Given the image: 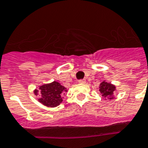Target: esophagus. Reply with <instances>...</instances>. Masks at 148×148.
Segmentation results:
<instances>
[{"mask_svg":"<svg viewBox=\"0 0 148 148\" xmlns=\"http://www.w3.org/2000/svg\"><path fill=\"white\" fill-rule=\"evenodd\" d=\"M78 83L79 84H84V83H86V81L84 80V79H82V80H79Z\"/></svg>","mask_w":148,"mask_h":148,"instance_id":"esophagus-1","label":"esophagus"}]
</instances>
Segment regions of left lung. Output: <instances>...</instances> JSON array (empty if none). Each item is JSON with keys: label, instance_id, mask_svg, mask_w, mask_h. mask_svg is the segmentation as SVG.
<instances>
[{"label": "left lung", "instance_id": "obj_1", "mask_svg": "<svg viewBox=\"0 0 148 148\" xmlns=\"http://www.w3.org/2000/svg\"><path fill=\"white\" fill-rule=\"evenodd\" d=\"M116 90L115 85L110 83H108L107 81H103L100 84L99 87V91L101 92V95L103 98L108 99V100H112L114 98V93Z\"/></svg>", "mask_w": 148, "mask_h": 148}]
</instances>
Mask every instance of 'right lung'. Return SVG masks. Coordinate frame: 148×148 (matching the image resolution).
<instances>
[{"instance_id": "obj_1", "label": "right lung", "mask_w": 148, "mask_h": 148, "mask_svg": "<svg viewBox=\"0 0 148 148\" xmlns=\"http://www.w3.org/2000/svg\"><path fill=\"white\" fill-rule=\"evenodd\" d=\"M67 88L58 81L45 84L39 87V89L34 90V95H39L38 101L48 108H55L63 101L64 95L67 92Z\"/></svg>"}]
</instances>
